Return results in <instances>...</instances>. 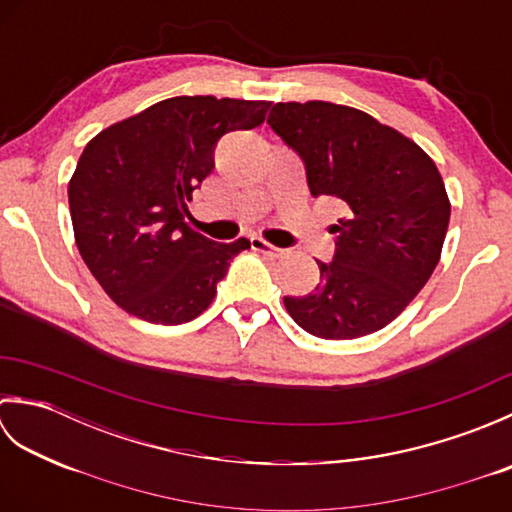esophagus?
Listing matches in <instances>:
<instances>
[{
  "mask_svg": "<svg viewBox=\"0 0 512 512\" xmlns=\"http://www.w3.org/2000/svg\"><path fill=\"white\" fill-rule=\"evenodd\" d=\"M250 248L257 250V253L273 255V257H281V255H284V250H281V248H275L273 244H268L266 239H262V237H250Z\"/></svg>",
  "mask_w": 512,
  "mask_h": 512,
  "instance_id": "1",
  "label": "esophagus"
}]
</instances>
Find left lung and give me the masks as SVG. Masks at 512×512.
<instances>
[{
  "mask_svg": "<svg viewBox=\"0 0 512 512\" xmlns=\"http://www.w3.org/2000/svg\"><path fill=\"white\" fill-rule=\"evenodd\" d=\"M268 125L306 165L310 193L345 204L336 250L306 297H284L292 319L319 339L383 330L440 262L451 202L440 171L411 138L347 105L277 103Z\"/></svg>",
  "mask_w": 512,
  "mask_h": 512,
  "instance_id": "1",
  "label": "left lung"
}]
</instances>
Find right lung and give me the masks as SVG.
Segmentation results:
<instances>
[{
    "instance_id": "obj_1",
    "label": "right lung",
    "mask_w": 512,
    "mask_h": 512,
    "mask_svg": "<svg viewBox=\"0 0 512 512\" xmlns=\"http://www.w3.org/2000/svg\"><path fill=\"white\" fill-rule=\"evenodd\" d=\"M268 101L173 96L96 134L68 184L83 262L134 317L187 323L211 306L246 237L217 244L184 222L193 189L213 171L217 140L264 123Z\"/></svg>"
}]
</instances>
